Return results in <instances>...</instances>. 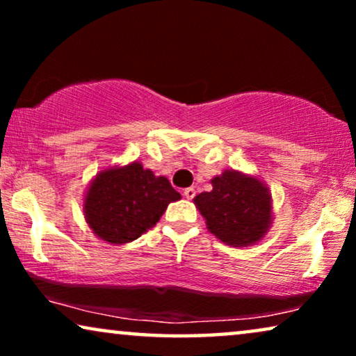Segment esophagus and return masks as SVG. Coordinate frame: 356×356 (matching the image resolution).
I'll list each match as a JSON object with an SVG mask.
<instances>
[{
  "instance_id": "34e87169",
  "label": "esophagus",
  "mask_w": 356,
  "mask_h": 356,
  "mask_svg": "<svg viewBox=\"0 0 356 356\" xmlns=\"http://www.w3.org/2000/svg\"><path fill=\"white\" fill-rule=\"evenodd\" d=\"M183 194H184V197H186V199H193L194 196H196V189H194V188H186L183 191Z\"/></svg>"
}]
</instances>
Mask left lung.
I'll return each instance as SVG.
<instances>
[{
    "mask_svg": "<svg viewBox=\"0 0 356 356\" xmlns=\"http://www.w3.org/2000/svg\"><path fill=\"white\" fill-rule=\"evenodd\" d=\"M212 189L194 197L212 235L233 248L259 243L272 223V194L257 177L225 170Z\"/></svg>",
    "mask_w": 356,
    "mask_h": 356,
    "instance_id": "8db88e82",
    "label": "left lung"
}]
</instances>
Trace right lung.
I'll return each instance as SVG.
<instances>
[{
	"instance_id": "obj_1",
	"label": "right lung",
	"mask_w": 356,
	"mask_h": 356,
	"mask_svg": "<svg viewBox=\"0 0 356 356\" xmlns=\"http://www.w3.org/2000/svg\"><path fill=\"white\" fill-rule=\"evenodd\" d=\"M181 199L165 177L140 162L100 170L84 196L86 222L110 245L134 241L160 220L168 204Z\"/></svg>"
}]
</instances>
